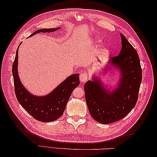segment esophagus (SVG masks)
<instances>
[{"instance_id":"esophagus-1","label":"esophagus","mask_w":157,"mask_h":157,"mask_svg":"<svg viewBox=\"0 0 157 157\" xmlns=\"http://www.w3.org/2000/svg\"><path fill=\"white\" fill-rule=\"evenodd\" d=\"M80 80L82 83H84L86 82L87 78H88V75L86 73H82L80 75Z\"/></svg>"}]
</instances>
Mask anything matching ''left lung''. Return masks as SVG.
Returning a JSON list of instances; mask_svg holds the SVG:
<instances>
[{
    "mask_svg": "<svg viewBox=\"0 0 157 157\" xmlns=\"http://www.w3.org/2000/svg\"><path fill=\"white\" fill-rule=\"evenodd\" d=\"M120 35L122 40L120 53L111 57L107 67L103 69L107 71L113 66L119 71L117 86L111 90V88L105 87L100 78L93 75V79L87 81L84 86L90 115L101 124H109L125 117L134 107L138 98L142 80L139 56L126 37L122 33Z\"/></svg>",
    "mask_w": 157,
    "mask_h": 157,
    "instance_id": "left-lung-1",
    "label": "left lung"
}]
</instances>
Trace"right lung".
I'll return each instance as SVG.
<instances>
[{"label":"right lung","mask_w":157,"mask_h":157,"mask_svg":"<svg viewBox=\"0 0 157 157\" xmlns=\"http://www.w3.org/2000/svg\"><path fill=\"white\" fill-rule=\"evenodd\" d=\"M59 29L60 27L39 29L33 33L30 36L39 33H52ZM21 44V42L16 50V58L12 66L14 88L17 101L23 108L37 121L46 122L58 119L63 115L74 89L80 84L79 74L69 76L46 96H38L31 94L22 84L18 75V48Z\"/></svg>","instance_id":"1"}]
</instances>
